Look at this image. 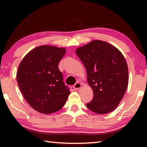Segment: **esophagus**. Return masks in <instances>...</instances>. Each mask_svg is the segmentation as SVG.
Returning a JSON list of instances; mask_svg holds the SVG:
<instances>
[{
  "instance_id": "esophagus-1",
  "label": "esophagus",
  "mask_w": 147,
  "mask_h": 147,
  "mask_svg": "<svg viewBox=\"0 0 147 147\" xmlns=\"http://www.w3.org/2000/svg\"><path fill=\"white\" fill-rule=\"evenodd\" d=\"M81 87H82L81 84H80V83H79V82H77V83H76V84H74V86H73V88H74V90L78 91L79 89H80Z\"/></svg>"
}]
</instances>
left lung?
Here are the masks:
<instances>
[{"instance_id": "obj_1", "label": "left lung", "mask_w": 147, "mask_h": 147, "mask_svg": "<svg viewBox=\"0 0 147 147\" xmlns=\"http://www.w3.org/2000/svg\"><path fill=\"white\" fill-rule=\"evenodd\" d=\"M85 66L93 98L86 106L98 114L108 113L120 103L127 89L128 69L119 50L107 42L94 40L76 50Z\"/></svg>"}]
</instances>
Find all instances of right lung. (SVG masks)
Here are the masks:
<instances>
[{
	"mask_svg": "<svg viewBox=\"0 0 147 147\" xmlns=\"http://www.w3.org/2000/svg\"><path fill=\"white\" fill-rule=\"evenodd\" d=\"M65 52L64 48L39 46L29 52L19 64L17 81L20 90L29 105L39 113L59 111L70 94L58 68Z\"/></svg>",
	"mask_w": 147,
	"mask_h": 147,
	"instance_id": "add662e5",
	"label": "right lung"
}]
</instances>
